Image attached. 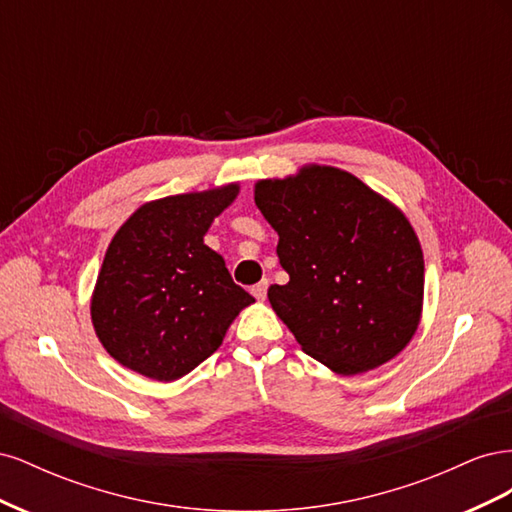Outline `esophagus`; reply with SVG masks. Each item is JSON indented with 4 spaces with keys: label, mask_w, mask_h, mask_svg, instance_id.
<instances>
[{
    "label": "esophagus",
    "mask_w": 512,
    "mask_h": 512,
    "mask_svg": "<svg viewBox=\"0 0 512 512\" xmlns=\"http://www.w3.org/2000/svg\"><path fill=\"white\" fill-rule=\"evenodd\" d=\"M267 288H269V282L262 280L258 282L254 288H252V294L258 299V301H265L267 299Z\"/></svg>",
    "instance_id": "34e87169"
}]
</instances>
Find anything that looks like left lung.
<instances>
[{
  "label": "left lung",
  "mask_w": 512,
  "mask_h": 512,
  "mask_svg": "<svg viewBox=\"0 0 512 512\" xmlns=\"http://www.w3.org/2000/svg\"><path fill=\"white\" fill-rule=\"evenodd\" d=\"M254 200L280 235L290 275L267 297L301 350L342 376L395 359L418 329L425 294L421 241L406 213L327 164L258 179Z\"/></svg>",
  "instance_id": "left-lung-1"
}]
</instances>
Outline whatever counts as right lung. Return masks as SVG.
I'll return each instance as SVG.
<instances>
[{
	"label": "right lung",
	"mask_w": 512,
	"mask_h": 512,
	"mask_svg": "<svg viewBox=\"0 0 512 512\" xmlns=\"http://www.w3.org/2000/svg\"><path fill=\"white\" fill-rule=\"evenodd\" d=\"M239 190L235 181L149 200L119 226L89 303L100 344L117 363L158 382L179 380L222 346L232 320L254 303L205 245Z\"/></svg>",
	"instance_id": "add662e5"
}]
</instances>
